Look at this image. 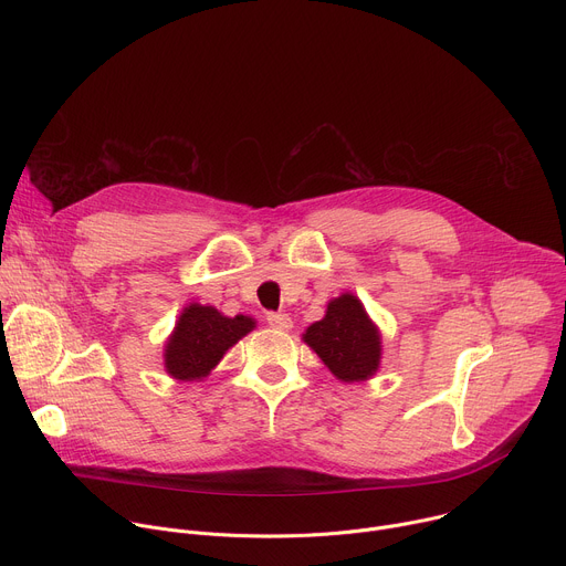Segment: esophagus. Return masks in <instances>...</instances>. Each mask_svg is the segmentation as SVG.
I'll return each instance as SVG.
<instances>
[{"label":"esophagus","instance_id":"esophagus-1","mask_svg":"<svg viewBox=\"0 0 566 566\" xmlns=\"http://www.w3.org/2000/svg\"><path fill=\"white\" fill-rule=\"evenodd\" d=\"M266 322H269V325H271L273 329H277V332H289V329L293 327V322H291L289 313H280V311L269 313V315H266Z\"/></svg>","mask_w":566,"mask_h":566}]
</instances>
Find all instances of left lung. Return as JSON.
<instances>
[{
	"label": "left lung",
	"mask_w": 566,
	"mask_h": 566,
	"mask_svg": "<svg viewBox=\"0 0 566 566\" xmlns=\"http://www.w3.org/2000/svg\"><path fill=\"white\" fill-rule=\"evenodd\" d=\"M304 343L345 382L374 376L380 363L378 332L349 293L329 302L327 315L306 329Z\"/></svg>",
	"instance_id": "left-lung-1"
}]
</instances>
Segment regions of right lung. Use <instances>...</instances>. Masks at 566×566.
<instances>
[{
    "label": "right lung",
    "mask_w": 566,
    "mask_h": 566,
    "mask_svg": "<svg viewBox=\"0 0 566 566\" xmlns=\"http://www.w3.org/2000/svg\"><path fill=\"white\" fill-rule=\"evenodd\" d=\"M255 327L253 317H226L212 306L190 304L184 308L166 347V369L179 380H199L223 354Z\"/></svg>",
    "instance_id": "right-lung-1"
}]
</instances>
